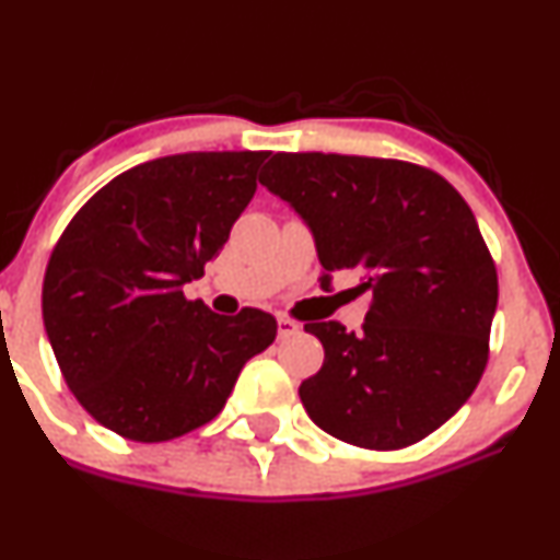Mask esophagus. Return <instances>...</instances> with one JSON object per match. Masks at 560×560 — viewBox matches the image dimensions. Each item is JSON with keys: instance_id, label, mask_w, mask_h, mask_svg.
Wrapping results in <instances>:
<instances>
[{"instance_id": "esophagus-1", "label": "esophagus", "mask_w": 560, "mask_h": 560, "mask_svg": "<svg viewBox=\"0 0 560 560\" xmlns=\"http://www.w3.org/2000/svg\"><path fill=\"white\" fill-rule=\"evenodd\" d=\"M276 324H279V339H289V337H294V334L300 331L298 320H292V318H287V316H279V320H276Z\"/></svg>"}]
</instances>
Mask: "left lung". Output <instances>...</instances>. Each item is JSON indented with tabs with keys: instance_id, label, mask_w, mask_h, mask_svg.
<instances>
[{
	"instance_id": "1",
	"label": "left lung",
	"mask_w": 560,
	"mask_h": 560,
	"mask_svg": "<svg viewBox=\"0 0 560 560\" xmlns=\"http://www.w3.org/2000/svg\"><path fill=\"white\" fill-rule=\"evenodd\" d=\"M260 184L305 218L326 271H361L358 292H371L358 334L305 324L324 345L300 384L307 416L355 447L421 442L490 358L498 271L471 208L440 173L389 158L276 152Z\"/></svg>"
}]
</instances>
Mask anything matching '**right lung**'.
Listing matches in <instances>:
<instances>
[{
	"label": "right lung",
	"instance_id": "right-lung-1",
	"mask_svg": "<svg viewBox=\"0 0 560 560\" xmlns=\"http://www.w3.org/2000/svg\"><path fill=\"white\" fill-rule=\"evenodd\" d=\"M268 152L141 163L70 218L49 255L42 316L62 378L102 427L168 442L213 421L242 365L276 339L258 307L218 316L184 284L221 253Z\"/></svg>",
	"mask_w": 560,
	"mask_h": 560
}]
</instances>
